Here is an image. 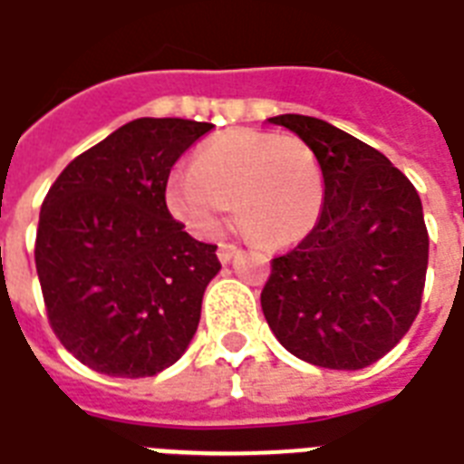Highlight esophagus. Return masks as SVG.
I'll use <instances>...</instances> for the list:
<instances>
[{
  "label": "esophagus",
  "mask_w": 464,
  "mask_h": 464,
  "mask_svg": "<svg viewBox=\"0 0 464 464\" xmlns=\"http://www.w3.org/2000/svg\"><path fill=\"white\" fill-rule=\"evenodd\" d=\"M217 255H219V259L226 265V262H231V259L238 255V247H236L233 243H219V250H217Z\"/></svg>",
  "instance_id": "obj_1"
}]
</instances>
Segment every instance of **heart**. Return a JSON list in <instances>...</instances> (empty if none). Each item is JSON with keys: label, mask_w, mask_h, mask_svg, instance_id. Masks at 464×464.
Returning <instances> with one entry per match:
<instances>
[{"label": "heart", "mask_w": 464, "mask_h": 464, "mask_svg": "<svg viewBox=\"0 0 464 464\" xmlns=\"http://www.w3.org/2000/svg\"><path fill=\"white\" fill-rule=\"evenodd\" d=\"M231 202L255 243H297L317 228L326 207L322 160L297 138L243 128L205 142L193 167L176 169L167 183L169 209L198 236L217 231Z\"/></svg>", "instance_id": "obj_1"}]
</instances>
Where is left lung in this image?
<instances>
[{"instance_id": "1", "label": "left lung", "mask_w": 464, "mask_h": 464, "mask_svg": "<svg viewBox=\"0 0 464 464\" xmlns=\"http://www.w3.org/2000/svg\"><path fill=\"white\" fill-rule=\"evenodd\" d=\"M300 135L326 173L322 221L271 259L262 312L288 353L362 369L410 331L421 307L429 233L408 176L379 150L322 119H269Z\"/></svg>"}]
</instances>
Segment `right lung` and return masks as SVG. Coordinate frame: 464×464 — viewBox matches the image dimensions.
Instances as JSON below:
<instances>
[{
  "mask_svg": "<svg viewBox=\"0 0 464 464\" xmlns=\"http://www.w3.org/2000/svg\"><path fill=\"white\" fill-rule=\"evenodd\" d=\"M188 119H135L78 154L40 209L35 266L49 326L78 362L140 379L193 341L221 262L167 207L173 164L212 130Z\"/></svg>",
  "mask_w": 464,
  "mask_h": 464,
  "instance_id": "1",
  "label": "right lung"
}]
</instances>
